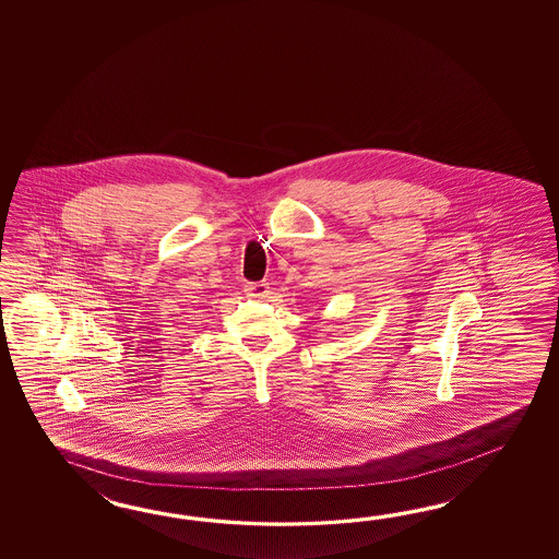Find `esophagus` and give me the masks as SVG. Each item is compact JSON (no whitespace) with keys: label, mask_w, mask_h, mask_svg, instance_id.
Segmentation results:
<instances>
[{"label":"esophagus","mask_w":559,"mask_h":559,"mask_svg":"<svg viewBox=\"0 0 559 559\" xmlns=\"http://www.w3.org/2000/svg\"><path fill=\"white\" fill-rule=\"evenodd\" d=\"M243 292L251 297H265L270 294V284L267 282H248L243 285Z\"/></svg>","instance_id":"esophagus-1"}]
</instances>
